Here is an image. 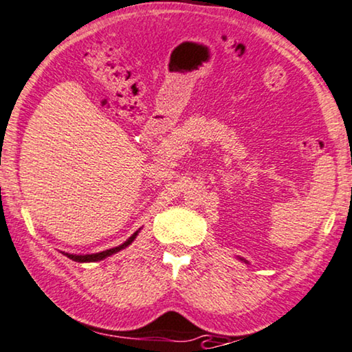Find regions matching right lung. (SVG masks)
Segmentation results:
<instances>
[{
  "mask_svg": "<svg viewBox=\"0 0 352 352\" xmlns=\"http://www.w3.org/2000/svg\"><path fill=\"white\" fill-rule=\"evenodd\" d=\"M138 234H139V230L138 232H134L133 235H131V237L126 240L124 243H122L120 246H115V248H110V250H106V251H101V253H94V254H67L66 253V256L69 259H72V261H76V262H96V261H102V259H106V258H109V256H112V254H115V253H118V251H122V250H124L126 246L128 245H131L134 242V239L138 237Z\"/></svg>",
  "mask_w": 352,
  "mask_h": 352,
  "instance_id": "1",
  "label": "right lung"
}]
</instances>
